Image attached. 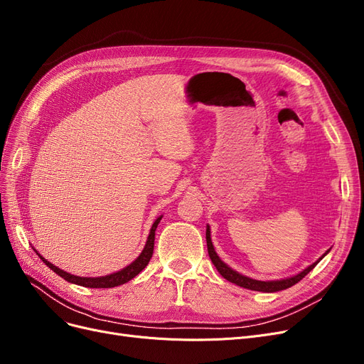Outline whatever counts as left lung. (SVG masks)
<instances>
[{"mask_svg": "<svg viewBox=\"0 0 364 364\" xmlns=\"http://www.w3.org/2000/svg\"><path fill=\"white\" fill-rule=\"evenodd\" d=\"M207 247H208V255H210V259L213 262V264L217 267L218 274L226 278L228 281L236 284V286H240L242 289H248V290H255V291H263V293H274V291H279V290H286L291 286H294V284H297L300 279L305 278V275H308L315 266H317V263L327 255V252L330 250H327L324 255L315 262L312 263L311 266H308L306 269H304L302 272H299L297 275H293L290 278H284V279H275V281H259V279H252V278H248L242 274H238L236 271H233L232 267H229L223 260H221L217 252L214 250V245L211 242V230H210V226H207Z\"/></svg>", "mask_w": 364, "mask_h": 364, "instance_id": "1", "label": "left lung"}]
</instances>
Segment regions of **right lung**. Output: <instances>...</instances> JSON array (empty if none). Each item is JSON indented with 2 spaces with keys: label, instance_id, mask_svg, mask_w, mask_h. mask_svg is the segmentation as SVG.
Wrapping results in <instances>:
<instances>
[{
  "label": "right lung",
  "instance_id": "1",
  "mask_svg": "<svg viewBox=\"0 0 364 364\" xmlns=\"http://www.w3.org/2000/svg\"><path fill=\"white\" fill-rule=\"evenodd\" d=\"M161 220H162V215L156 218V221H154L151 229H150L146 247H144L143 251H141V255L131 264L123 267V269H120V271H117L114 274L105 275V277H95V278H92V277L71 275V274H68L65 271L59 269L58 266L52 264L50 262H47L37 250H34V251L37 252L38 257L47 266L50 267L53 272H56L59 277H62L68 282H73V284H77V286H83V287H87V289H112V287H117V286H122V284H124V282L131 281L134 277H136L149 264V262H150V259L153 256V248H154V232H156V228H157V225H159Z\"/></svg>",
  "mask_w": 364,
  "mask_h": 364
}]
</instances>
